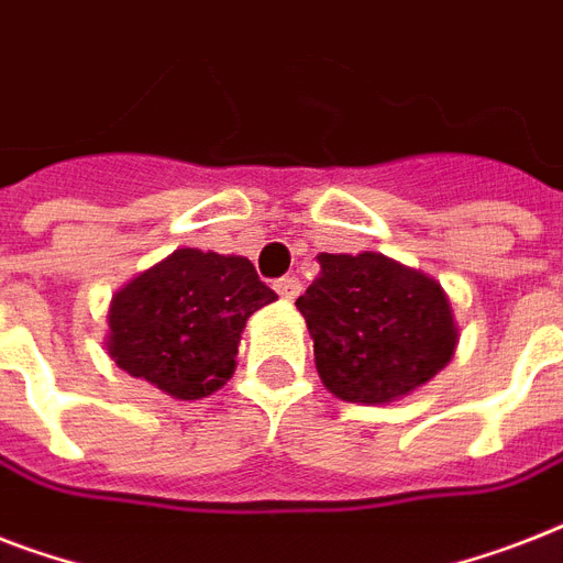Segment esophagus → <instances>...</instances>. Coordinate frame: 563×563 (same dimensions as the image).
Wrapping results in <instances>:
<instances>
[{"mask_svg":"<svg viewBox=\"0 0 563 563\" xmlns=\"http://www.w3.org/2000/svg\"><path fill=\"white\" fill-rule=\"evenodd\" d=\"M274 289H277V295L283 300H295L300 295V289H303V283L298 277H280V280L274 283Z\"/></svg>","mask_w":563,"mask_h":563,"instance_id":"esophagus-1","label":"esophagus"}]
</instances>
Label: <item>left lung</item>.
<instances>
[{
	"instance_id": "left-lung-1",
	"label": "left lung",
	"mask_w": 563,
	"mask_h": 563,
	"mask_svg": "<svg viewBox=\"0 0 563 563\" xmlns=\"http://www.w3.org/2000/svg\"><path fill=\"white\" fill-rule=\"evenodd\" d=\"M295 307L307 318L327 391L347 402L400 400L453 360L459 327L429 274L374 251L321 254Z\"/></svg>"
}]
</instances>
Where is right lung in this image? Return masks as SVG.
<instances>
[{
    "label": "right lung",
    "instance_id": "right-lung-1",
    "mask_svg": "<svg viewBox=\"0 0 563 563\" xmlns=\"http://www.w3.org/2000/svg\"><path fill=\"white\" fill-rule=\"evenodd\" d=\"M274 300L245 256L180 247L113 295L110 360L178 400H201L233 376L245 321Z\"/></svg>",
    "mask_w": 563,
    "mask_h": 563
}]
</instances>
